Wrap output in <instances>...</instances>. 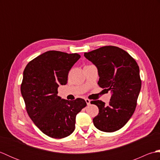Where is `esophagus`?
<instances>
[{
  "label": "esophagus",
  "mask_w": 160,
  "mask_h": 160,
  "mask_svg": "<svg viewBox=\"0 0 160 160\" xmlns=\"http://www.w3.org/2000/svg\"><path fill=\"white\" fill-rule=\"evenodd\" d=\"M85 101H86V102H87V105H89V104H91V100H90L89 99H88V98H86Z\"/></svg>",
  "instance_id": "34e87169"
}]
</instances>
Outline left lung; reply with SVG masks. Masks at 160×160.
I'll use <instances>...</instances> for the list:
<instances>
[{
  "label": "left lung",
  "mask_w": 160,
  "mask_h": 160,
  "mask_svg": "<svg viewBox=\"0 0 160 160\" xmlns=\"http://www.w3.org/2000/svg\"><path fill=\"white\" fill-rule=\"evenodd\" d=\"M84 57L98 68V84L111 91L108 105L93 100L99 113L93 119L99 130L111 132L122 128L133 114L142 86L138 64L126 51L115 46H104L84 53Z\"/></svg>",
  "instance_id": "obj_1"
}]
</instances>
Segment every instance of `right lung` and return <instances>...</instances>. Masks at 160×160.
<instances>
[{"instance_id":"add662e5","label":"right lung","mask_w":160,"mask_h":160,"mask_svg":"<svg viewBox=\"0 0 160 160\" xmlns=\"http://www.w3.org/2000/svg\"><path fill=\"white\" fill-rule=\"evenodd\" d=\"M78 53L48 51L27 64L20 85L29 118L47 136L60 139L75 130L76 115L85 100L61 99L58 87L67 83L69 70L79 60Z\"/></svg>"}]
</instances>
